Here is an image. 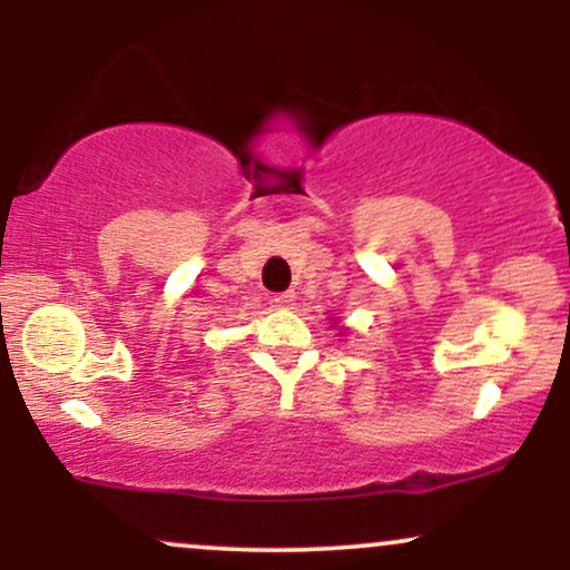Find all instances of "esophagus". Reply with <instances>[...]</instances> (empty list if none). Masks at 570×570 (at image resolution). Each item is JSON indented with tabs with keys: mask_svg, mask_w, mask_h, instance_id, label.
Returning <instances> with one entry per match:
<instances>
[{
	"mask_svg": "<svg viewBox=\"0 0 570 570\" xmlns=\"http://www.w3.org/2000/svg\"><path fill=\"white\" fill-rule=\"evenodd\" d=\"M294 303H297V294H294V292L276 294V305L278 307H294Z\"/></svg>",
	"mask_w": 570,
	"mask_h": 570,
	"instance_id": "obj_1",
	"label": "esophagus"
}]
</instances>
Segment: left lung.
Instances as JSON below:
<instances>
[{
	"label": "left lung",
	"mask_w": 570,
	"mask_h": 570,
	"mask_svg": "<svg viewBox=\"0 0 570 570\" xmlns=\"http://www.w3.org/2000/svg\"><path fill=\"white\" fill-rule=\"evenodd\" d=\"M330 324H332V326H337L340 322H330ZM345 332H348V330H345V326H340V337H343V335H345Z\"/></svg>",
	"instance_id": "8db88e82"
}]
</instances>
